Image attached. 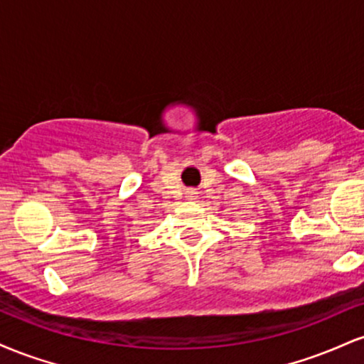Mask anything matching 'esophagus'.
I'll return each instance as SVG.
<instances>
[{"label":"esophagus","mask_w":364,"mask_h":364,"mask_svg":"<svg viewBox=\"0 0 364 364\" xmlns=\"http://www.w3.org/2000/svg\"><path fill=\"white\" fill-rule=\"evenodd\" d=\"M186 196H188V200H196V191H188Z\"/></svg>","instance_id":"esophagus-1"}]
</instances>
